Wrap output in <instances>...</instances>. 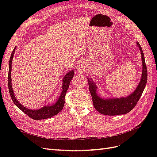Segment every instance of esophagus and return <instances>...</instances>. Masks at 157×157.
Listing matches in <instances>:
<instances>
[{
    "label": "esophagus",
    "mask_w": 157,
    "mask_h": 157,
    "mask_svg": "<svg viewBox=\"0 0 157 157\" xmlns=\"http://www.w3.org/2000/svg\"><path fill=\"white\" fill-rule=\"evenodd\" d=\"M84 65L82 63H78L77 67H78L80 71H82V68H84Z\"/></svg>",
    "instance_id": "esophagus-1"
}]
</instances>
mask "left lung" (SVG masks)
<instances>
[{
  "label": "left lung",
  "mask_w": 157,
  "mask_h": 157,
  "mask_svg": "<svg viewBox=\"0 0 157 157\" xmlns=\"http://www.w3.org/2000/svg\"><path fill=\"white\" fill-rule=\"evenodd\" d=\"M137 46L141 52L142 61V74L140 82L135 91L133 92L130 96L122 97L120 98H109L103 99L99 97L96 93L97 86L92 79L88 78L89 84V91L92 95V101L94 108L103 115H124L129 113L136 105L137 101L145 89L147 80V69L145 65V61L143 50L139 42H137Z\"/></svg>",
  "instance_id": "8db88e82"
}]
</instances>
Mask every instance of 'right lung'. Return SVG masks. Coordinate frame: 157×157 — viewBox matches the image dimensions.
Returning <instances> with one entry per match:
<instances>
[{
    "label": "right lung",
    "instance_id": "right-lung-1",
    "mask_svg": "<svg viewBox=\"0 0 157 157\" xmlns=\"http://www.w3.org/2000/svg\"><path fill=\"white\" fill-rule=\"evenodd\" d=\"M16 47L14 48L12 52V54L9 61V71H8V90L9 92H10V97L12 99L13 103L21 110L23 113H25L26 115L29 117L33 119L39 121L42 119H46V118H51L53 116L57 115L58 113H59L61 109L63 108L64 103H65V96L66 92H67L70 82L72 80L73 75H74V71L73 70L70 71L69 73L65 75V77L63 78V85H62V92L61 93L58 100L56 101L55 104L53 105H46L43 107L40 108V109H37V110H32V109H27L25 107L22 105L19 102L17 99L16 98L15 96L13 94V90L12 87V78H11V71H12V61L13 58V54L15 53V50Z\"/></svg>",
    "mask_w": 157,
    "mask_h": 157
}]
</instances>
